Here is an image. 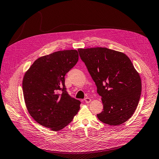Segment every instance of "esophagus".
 Segmentation results:
<instances>
[{
	"label": "esophagus",
	"mask_w": 159,
	"mask_h": 159,
	"mask_svg": "<svg viewBox=\"0 0 159 159\" xmlns=\"http://www.w3.org/2000/svg\"><path fill=\"white\" fill-rule=\"evenodd\" d=\"M84 101L85 103H87V104H88V103H89L91 102V99L89 98H85L84 99Z\"/></svg>",
	"instance_id": "esophagus-1"
}]
</instances>
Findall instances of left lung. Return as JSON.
Masks as SVG:
<instances>
[{
	"instance_id": "8db88e82",
	"label": "left lung",
	"mask_w": 159,
	"mask_h": 159,
	"mask_svg": "<svg viewBox=\"0 0 159 159\" xmlns=\"http://www.w3.org/2000/svg\"><path fill=\"white\" fill-rule=\"evenodd\" d=\"M78 51L102 97L104 109L97 114L98 119L114 126L126 122L137 108L142 92L141 79L130 59L105 47Z\"/></svg>"
}]
</instances>
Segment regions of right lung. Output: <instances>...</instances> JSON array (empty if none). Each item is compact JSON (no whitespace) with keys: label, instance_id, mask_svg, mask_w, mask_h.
Instances as JSON below:
<instances>
[{"label":"right lung","instance_id":"right-lung-1","mask_svg":"<svg viewBox=\"0 0 159 159\" xmlns=\"http://www.w3.org/2000/svg\"><path fill=\"white\" fill-rule=\"evenodd\" d=\"M79 60L76 50L54 52L36 60L25 74L22 88L30 114L57 131L71 123L81 102L66 91L65 76Z\"/></svg>","mask_w":159,"mask_h":159}]
</instances>
